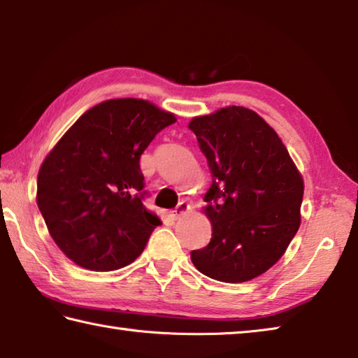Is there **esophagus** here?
Returning a JSON list of instances; mask_svg holds the SVG:
<instances>
[{
  "mask_svg": "<svg viewBox=\"0 0 358 358\" xmlns=\"http://www.w3.org/2000/svg\"><path fill=\"white\" fill-rule=\"evenodd\" d=\"M187 212H190V204H187L185 201H182V202H179L178 207L174 208L171 213L174 218H179V217H182V215H185Z\"/></svg>",
  "mask_w": 358,
  "mask_h": 358,
  "instance_id": "obj_1",
  "label": "esophagus"
}]
</instances>
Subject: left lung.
<instances>
[{"instance_id":"left-lung-1","label":"left lung","mask_w":358,"mask_h":358,"mask_svg":"<svg viewBox=\"0 0 358 358\" xmlns=\"http://www.w3.org/2000/svg\"><path fill=\"white\" fill-rule=\"evenodd\" d=\"M188 127L212 174L202 207L212 238L192 251L193 265L227 284L259 278L298 232L304 179L278 132L251 109L222 107Z\"/></svg>"}]
</instances>
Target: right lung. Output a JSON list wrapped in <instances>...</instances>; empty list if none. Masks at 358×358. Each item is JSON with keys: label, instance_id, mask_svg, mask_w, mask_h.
Instances as JSON below:
<instances>
[{"label": "right lung", "instance_id": "1", "mask_svg": "<svg viewBox=\"0 0 358 358\" xmlns=\"http://www.w3.org/2000/svg\"><path fill=\"white\" fill-rule=\"evenodd\" d=\"M176 117L146 99L93 106L45 157L37 206L60 251L92 271L136 260L162 222L143 202L140 156Z\"/></svg>", "mask_w": 358, "mask_h": 358}]
</instances>
